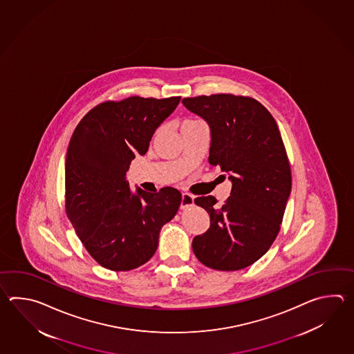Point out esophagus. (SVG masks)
<instances>
[{
    "label": "esophagus",
    "instance_id": "esophagus-1",
    "mask_svg": "<svg viewBox=\"0 0 354 354\" xmlns=\"http://www.w3.org/2000/svg\"><path fill=\"white\" fill-rule=\"evenodd\" d=\"M194 205V196L188 192H183L182 194V201H180V207L182 209H186L188 206H192Z\"/></svg>",
    "mask_w": 354,
    "mask_h": 354
}]
</instances>
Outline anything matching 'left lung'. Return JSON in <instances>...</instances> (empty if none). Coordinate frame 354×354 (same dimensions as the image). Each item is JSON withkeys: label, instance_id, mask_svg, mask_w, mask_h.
Here are the masks:
<instances>
[{"label": "left lung", "instance_id": "left-lung-1", "mask_svg": "<svg viewBox=\"0 0 354 354\" xmlns=\"http://www.w3.org/2000/svg\"><path fill=\"white\" fill-rule=\"evenodd\" d=\"M210 127L209 163L229 174L225 203L195 198L210 227L192 241L197 259L218 271H238L271 248L291 194V168L277 122L257 100L216 93L182 100Z\"/></svg>", "mask_w": 354, "mask_h": 354}]
</instances>
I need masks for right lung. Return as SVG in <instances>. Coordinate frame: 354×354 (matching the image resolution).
Returning <instances> with one entry per match:
<instances>
[{
  "mask_svg": "<svg viewBox=\"0 0 354 354\" xmlns=\"http://www.w3.org/2000/svg\"><path fill=\"white\" fill-rule=\"evenodd\" d=\"M180 97L106 101L77 125L66 158V212L91 257L111 271L147 263L158 248L159 232L177 214L180 191L156 194L125 178L136 154L144 156L159 125Z\"/></svg>",
  "mask_w": 354,
  "mask_h": 354,
  "instance_id": "add662e5",
  "label": "right lung"
}]
</instances>
